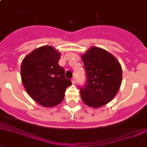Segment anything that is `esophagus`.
Returning <instances> with one entry per match:
<instances>
[{
  "mask_svg": "<svg viewBox=\"0 0 147 147\" xmlns=\"http://www.w3.org/2000/svg\"><path fill=\"white\" fill-rule=\"evenodd\" d=\"M75 82H76V80H75V78H72V83H73V84H75Z\"/></svg>",
  "mask_w": 147,
  "mask_h": 147,
  "instance_id": "1",
  "label": "esophagus"
}]
</instances>
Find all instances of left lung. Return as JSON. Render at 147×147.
I'll list each match as a JSON object with an SVG mask.
<instances>
[{
    "label": "left lung",
    "instance_id": "1",
    "mask_svg": "<svg viewBox=\"0 0 147 147\" xmlns=\"http://www.w3.org/2000/svg\"><path fill=\"white\" fill-rule=\"evenodd\" d=\"M87 82L80 88V95L88 106L98 108L112 100L122 82L121 64L113 55L92 47L81 56Z\"/></svg>",
    "mask_w": 147,
    "mask_h": 147
}]
</instances>
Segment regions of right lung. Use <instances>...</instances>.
Instances as JSON below:
<instances>
[{"mask_svg": "<svg viewBox=\"0 0 147 147\" xmlns=\"http://www.w3.org/2000/svg\"><path fill=\"white\" fill-rule=\"evenodd\" d=\"M61 54L51 46L34 49L23 59L21 77L27 93L43 107L60 103L66 88L72 85L58 62Z\"/></svg>", "mask_w": 147, "mask_h": 147, "instance_id": "obj_1", "label": "right lung"}]
</instances>
